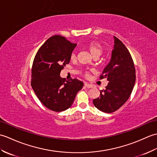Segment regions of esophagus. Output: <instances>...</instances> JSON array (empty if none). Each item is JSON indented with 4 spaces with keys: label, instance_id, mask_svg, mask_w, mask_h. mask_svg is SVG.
Instances as JSON below:
<instances>
[{
    "label": "esophagus",
    "instance_id": "obj_1",
    "mask_svg": "<svg viewBox=\"0 0 157 157\" xmlns=\"http://www.w3.org/2000/svg\"><path fill=\"white\" fill-rule=\"evenodd\" d=\"M84 86L86 88H92V86H93L92 84H88V83H84Z\"/></svg>",
    "mask_w": 157,
    "mask_h": 157
}]
</instances>
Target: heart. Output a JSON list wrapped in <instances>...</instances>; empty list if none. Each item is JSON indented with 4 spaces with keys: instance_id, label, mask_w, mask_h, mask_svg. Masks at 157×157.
Wrapping results in <instances>:
<instances>
[{
    "instance_id": "b5f03b06",
    "label": "heart",
    "mask_w": 157,
    "mask_h": 157,
    "mask_svg": "<svg viewBox=\"0 0 157 157\" xmlns=\"http://www.w3.org/2000/svg\"><path fill=\"white\" fill-rule=\"evenodd\" d=\"M87 48L93 57L95 56H100L102 52V46L98 42H90L88 45ZM75 57V53L73 52L71 55V58L74 59Z\"/></svg>"
}]
</instances>
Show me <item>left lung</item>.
I'll list each match as a JSON object with an SVG mask.
<instances>
[{"mask_svg": "<svg viewBox=\"0 0 157 157\" xmlns=\"http://www.w3.org/2000/svg\"><path fill=\"white\" fill-rule=\"evenodd\" d=\"M114 38L111 59L103 70L101 78L109 82L106 90L93 104L100 111L106 113L115 112L128 101L136 82V70L131 55L121 40Z\"/></svg>", "mask_w": 157, "mask_h": 157, "instance_id": "left-lung-1", "label": "left lung"}]
</instances>
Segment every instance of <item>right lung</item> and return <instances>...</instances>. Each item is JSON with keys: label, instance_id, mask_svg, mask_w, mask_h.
<instances>
[{"label": "right lung", "instance_id": "right-lung-1", "mask_svg": "<svg viewBox=\"0 0 157 157\" xmlns=\"http://www.w3.org/2000/svg\"><path fill=\"white\" fill-rule=\"evenodd\" d=\"M65 37L56 35L46 40L38 52L32 69V88L43 105L53 111L69 109L84 83L77 79L67 81L60 76L76 47Z\"/></svg>", "mask_w": 157, "mask_h": 157}]
</instances>
